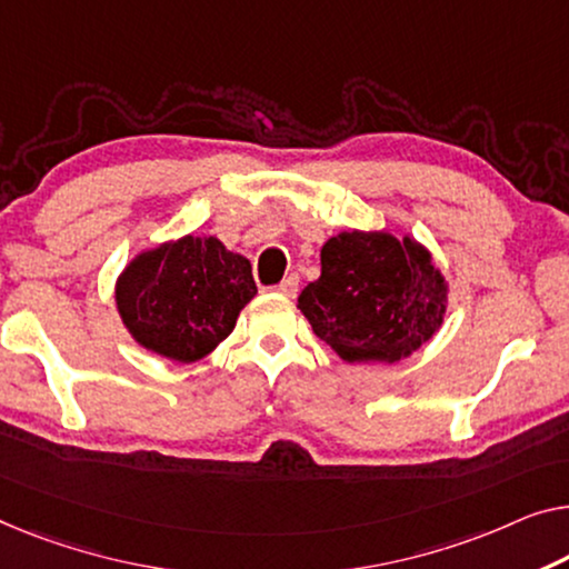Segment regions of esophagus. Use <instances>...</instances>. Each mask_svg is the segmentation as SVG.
I'll list each match as a JSON object with an SVG mask.
<instances>
[{"label":"esophagus","instance_id":"obj_1","mask_svg":"<svg viewBox=\"0 0 569 569\" xmlns=\"http://www.w3.org/2000/svg\"><path fill=\"white\" fill-rule=\"evenodd\" d=\"M296 291H299V276L296 273H291V276H286L283 281H281V286H278V293H283V296H288V299H293L296 296Z\"/></svg>","mask_w":569,"mask_h":569}]
</instances>
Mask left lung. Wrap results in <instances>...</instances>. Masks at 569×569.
<instances>
[{
	"mask_svg": "<svg viewBox=\"0 0 569 569\" xmlns=\"http://www.w3.org/2000/svg\"><path fill=\"white\" fill-rule=\"evenodd\" d=\"M449 283L417 237L352 230L321 248L296 307L345 362H398L442 327Z\"/></svg>",
	"mask_w": 569,
	"mask_h": 569,
	"instance_id": "left-lung-1",
	"label": "left lung"
}]
</instances>
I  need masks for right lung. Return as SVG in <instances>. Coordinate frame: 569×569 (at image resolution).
<instances>
[{
	"mask_svg": "<svg viewBox=\"0 0 569 569\" xmlns=\"http://www.w3.org/2000/svg\"><path fill=\"white\" fill-rule=\"evenodd\" d=\"M250 260L217 237L183 234L140 250L117 276L114 303L130 337L173 362H197L232 335L256 299Z\"/></svg>",
	"mask_w": 569,
	"mask_h": 569,
	"instance_id": "obj_1",
	"label": "right lung"
}]
</instances>
